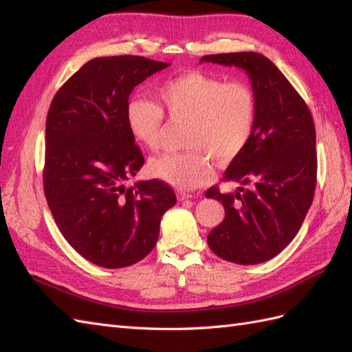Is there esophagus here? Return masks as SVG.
Returning <instances> with one entry per match:
<instances>
[{
  "mask_svg": "<svg viewBox=\"0 0 352 352\" xmlns=\"http://www.w3.org/2000/svg\"><path fill=\"white\" fill-rule=\"evenodd\" d=\"M190 198H192V195L184 192V190H179V192H177V199L179 201H185V199H190Z\"/></svg>",
  "mask_w": 352,
  "mask_h": 352,
  "instance_id": "1",
  "label": "esophagus"
}]
</instances>
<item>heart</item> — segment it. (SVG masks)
Returning <instances> with one entry per match:
<instances>
[{
    "instance_id": "1",
    "label": "heart",
    "mask_w": 352,
    "mask_h": 352,
    "mask_svg": "<svg viewBox=\"0 0 352 352\" xmlns=\"http://www.w3.org/2000/svg\"><path fill=\"white\" fill-rule=\"evenodd\" d=\"M163 111L172 122H188L185 146L189 150L154 158L150 172L170 186L189 190L210 179L206 152L219 163H229L247 148L257 120V98L250 85L204 72L170 78L160 85L158 102L133 97L126 104L127 129L151 151L162 145Z\"/></svg>"
}]
</instances>
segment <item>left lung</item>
Wrapping results in <instances>:
<instances>
[{"label": "left lung", "instance_id": "8db88e82", "mask_svg": "<svg viewBox=\"0 0 352 352\" xmlns=\"http://www.w3.org/2000/svg\"><path fill=\"white\" fill-rule=\"evenodd\" d=\"M202 61L247 72L257 98L251 141L223 177L241 186L230 194L216 186L206 192L225 207V219L208 233V247L226 261L264 263L295 238L311 207L317 180L313 116L283 73L258 52L204 56Z\"/></svg>", "mask_w": 352, "mask_h": 352}]
</instances>
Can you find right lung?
<instances>
[{
  "mask_svg": "<svg viewBox=\"0 0 352 352\" xmlns=\"http://www.w3.org/2000/svg\"><path fill=\"white\" fill-rule=\"evenodd\" d=\"M168 63L138 56L83 65L50 105L44 192L61 235L83 258L120 269L155 247L160 221L176 204L162 180L126 186L144 155L126 126L129 95Z\"/></svg>",
  "mask_w": 352,
  "mask_h": 352,
  "instance_id": "right-lung-1",
  "label": "right lung"
}]
</instances>
